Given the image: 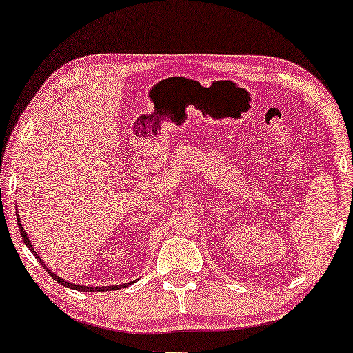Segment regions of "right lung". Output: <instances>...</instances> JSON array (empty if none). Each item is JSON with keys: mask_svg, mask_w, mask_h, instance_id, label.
<instances>
[{"mask_svg": "<svg viewBox=\"0 0 353 353\" xmlns=\"http://www.w3.org/2000/svg\"><path fill=\"white\" fill-rule=\"evenodd\" d=\"M19 212V211H17ZM17 225H19V230H20V234H21V239H23V242H25L26 244V247L30 248L31 250V253L34 256H36V259H39V263L43 265L45 268V270H48V274L53 276V279L57 281V283H61L62 286H67V288H70V290H78V291H90V292H95V291H114V290H122V288H126V286H130V285H132V283L134 281H130V283H125V285H115V286H81V285H73V283H70V281H67V280H63V279H61V276H57L56 274H53L51 272V270L46 268V264H43V261L42 259H40V256L37 255L36 252H34V247L31 245V241H30V238H28V234H26V231L23 230V225H21V222H20V217H19V214H17Z\"/></svg>", "mask_w": 353, "mask_h": 353, "instance_id": "right-lung-1", "label": "right lung"}]
</instances>
